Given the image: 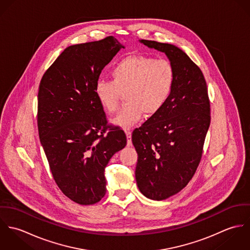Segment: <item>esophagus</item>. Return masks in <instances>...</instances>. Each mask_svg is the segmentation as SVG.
Returning <instances> with one entry per match:
<instances>
[{
	"mask_svg": "<svg viewBox=\"0 0 250 250\" xmlns=\"http://www.w3.org/2000/svg\"><path fill=\"white\" fill-rule=\"evenodd\" d=\"M126 136H127V146H132V133L130 131H126Z\"/></svg>",
	"mask_w": 250,
	"mask_h": 250,
	"instance_id": "1",
	"label": "esophagus"
}]
</instances>
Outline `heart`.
I'll list each match as a JSON object with an SVG mask.
<instances>
[{"label":"heart","instance_id":"b5f03b06","mask_svg":"<svg viewBox=\"0 0 250 250\" xmlns=\"http://www.w3.org/2000/svg\"><path fill=\"white\" fill-rule=\"evenodd\" d=\"M111 80H98L94 95L105 110L117 109L122 92L126 105L111 120L122 128L130 129L143 113L156 115L168 101L174 87L176 73L172 63L144 55H132L119 61L111 69Z\"/></svg>","mask_w":250,"mask_h":250}]
</instances>
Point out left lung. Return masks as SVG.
Instances as JSON below:
<instances>
[{
    "mask_svg": "<svg viewBox=\"0 0 250 250\" xmlns=\"http://www.w3.org/2000/svg\"><path fill=\"white\" fill-rule=\"evenodd\" d=\"M140 42L165 53L176 73L165 107L132 135L139 156L138 187L147 198L164 200L182 190L196 171L210 127V101L202 72L183 50L169 43Z\"/></svg>",
    "mask_w": 250,
    "mask_h": 250,
    "instance_id": "1",
    "label": "left lung"
}]
</instances>
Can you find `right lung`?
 <instances>
[{"instance_id": "obj_1", "label": "right lung", "mask_w": 250, "mask_h": 250, "mask_svg": "<svg viewBox=\"0 0 250 250\" xmlns=\"http://www.w3.org/2000/svg\"><path fill=\"white\" fill-rule=\"evenodd\" d=\"M122 48L113 36L69 46L39 84L40 143L58 187L80 205L95 204L104 197L107 163L127 144L120 128L107 126L94 95L103 68Z\"/></svg>"}]
</instances>
